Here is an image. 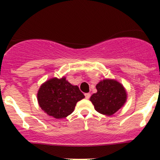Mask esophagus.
<instances>
[{
  "label": "esophagus",
  "instance_id": "1",
  "mask_svg": "<svg viewBox=\"0 0 160 160\" xmlns=\"http://www.w3.org/2000/svg\"><path fill=\"white\" fill-rule=\"evenodd\" d=\"M90 96H91L90 93H85V97L86 99H89V98H90Z\"/></svg>",
  "mask_w": 160,
  "mask_h": 160
}]
</instances>
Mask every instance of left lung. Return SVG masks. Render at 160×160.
Here are the masks:
<instances>
[{"mask_svg":"<svg viewBox=\"0 0 160 160\" xmlns=\"http://www.w3.org/2000/svg\"><path fill=\"white\" fill-rule=\"evenodd\" d=\"M97 92L89 98L95 111L102 114L111 116L126 102L127 92L122 83L114 79H104L96 85Z\"/></svg>","mask_w":160,"mask_h":160,"instance_id":"obj_1","label":"left lung"}]
</instances>
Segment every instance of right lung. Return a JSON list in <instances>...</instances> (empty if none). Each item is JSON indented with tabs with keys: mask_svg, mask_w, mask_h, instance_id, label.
<instances>
[{
	"mask_svg": "<svg viewBox=\"0 0 160 160\" xmlns=\"http://www.w3.org/2000/svg\"><path fill=\"white\" fill-rule=\"evenodd\" d=\"M41 109L56 119H63L72 113L79 101L85 98L78 86H74L65 77L53 78L40 86L37 94Z\"/></svg>",
	"mask_w": 160,
	"mask_h": 160,
	"instance_id": "add662e5",
	"label": "right lung"
}]
</instances>
